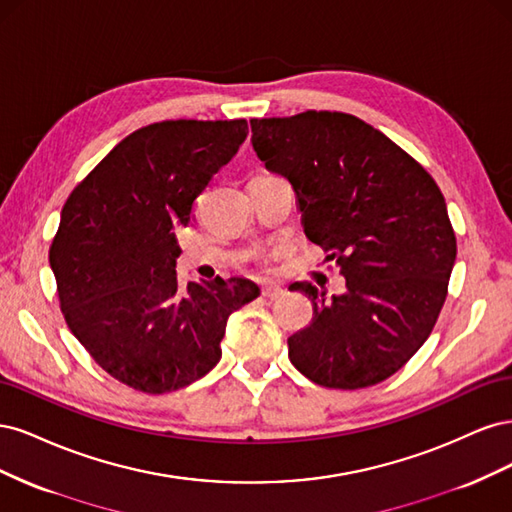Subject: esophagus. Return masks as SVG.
<instances>
[{
    "label": "esophagus",
    "mask_w": 512,
    "mask_h": 512,
    "mask_svg": "<svg viewBox=\"0 0 512 512\" xmlns=\"http://www.w3.org/2000/svg\"><path fill=\"white\" fill-rule=\"evenodd\" d=\"M262 297L280 299V297H284V288H280V286H262Z\"/></svg>",
    "instance_id": "esophagus-1"
}]
</instances>
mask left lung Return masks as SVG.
<instances>
[{
	"instance_id": "1",
	"label": "left lung",
	"mask_w": 512,
	"mask_h": 512,
	"mask_svg": "<svg viewBox=\"0 0 512 512\" xmlns=\"http://www.w3.org/2000/svg\"><path fill=\"white\" fill-rule=\"evenodd\" d=\"M256 156L294 188L307 239L331 252L346 292L288 337L290 363L327 389H365L404 367L446 301L457 256L438 183L389 136L348 113L252 119Z\"/></svg>"
}]
</instances>
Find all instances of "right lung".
<instances>
[{"instance_id":"right-lung-1","label":"right lung","mask_w":512,"mask_h":512,"mask_svg":"<svg viewBox=\"0 0 512 512\" xmlns=\"http://www.w3.org/2000/svg\"><path fill=\"white\" fill-rule=\"evenodd\" d=\"M245 119L151 123L76 185L49 262L68 329L106 374L162 395L218 365L232 312L260 290L243 277L177 282L175 230L235 156Z\"/></svg>"}]
</instances>
